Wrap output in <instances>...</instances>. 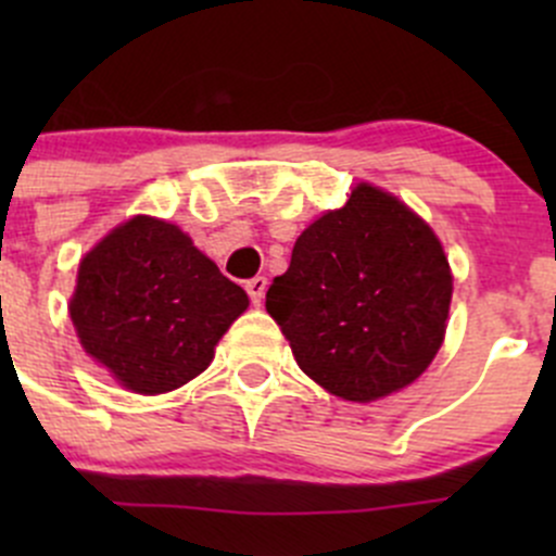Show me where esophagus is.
<instances>
[{
  "mask_svg": "<svg viewBox=\"0 0 556 556\" xmlns=\"http://www.w3.org/2000/svg\"><path fill=\"white\" fill-rule=\"evenodd\" d=\"M244 288H247V293H250L252 304L261 306L263 304V295H266V288H268V279L266 277H252V279H247Z\"/></svg>",
  "mask_w": 556,
  "mask_h": 556,
  "instance_id": "1",
  "label": "esophagus"
}]
</instances>
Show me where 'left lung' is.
<instances>
[{
    "instance_id": "8db88e82",
    "label": "left lung",
    "mask_w": 556,
    "mask_h": 556,
    "mask_svg": "<svg viewBox=\"0 0 556 556\" xmlns=\"http://www.w3.org/2000/svg\"><path fill=\"white\" fill-rule=\"evenodd\" d=\"M452 266L428 220L357 182L295 239L266 312L301 371L330 395L371 403L417 382L446 336Z\"/></svg>"
}]
</instances>
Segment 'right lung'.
Instances as JSON below:
<instances>
[{"label": "right lung", "instance_id": "obj_1", "mask_svg": "<svg viewBox=\"0 0 556 556\" xmlns=\"http://www.w3.org/2000/svg\"><path fill=\"white\" fill-rule=\"evenodd\" d=\"M247 306L244 290L182 228L134 215L80 257L70 319L86 355L117 384L161 395L210 368Z\"/></svg>", "mask_w": 556, "mask_h": 556}]
</instances>
